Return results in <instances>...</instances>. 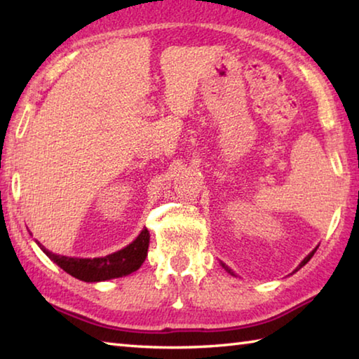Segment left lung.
Returning <instances> with one entry per match:
<instances>
[{
    "mask_svg": "<svg viewBox=\"0 0 359 359\" xmlns=\"http://www.w3.org/2000/svg\"><path fill=\"white\" fill-rule=\"evenodd\" d=\"M315 252H317V248H315V250H313L312 253H309V255H307V257L302 259V263L299 264V267H297V269H301V267H302L304 264H306V263H307V261H309V259H311V258L313 257V253H315ZM223 267H224V269H226V271L229 272V274H233V271H231V269H229V267H226V266H224V264H223ZM297 269H296V271H297ZM233 276H234V274H233Z\"/></svg>",
    "mask_w": 359,
    "mask_h": 359,
    "instance_id": "obj_1",
    "label": "left lung"
}]
</instances>
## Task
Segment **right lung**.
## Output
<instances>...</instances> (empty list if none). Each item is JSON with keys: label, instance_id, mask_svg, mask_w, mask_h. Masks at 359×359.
Instances as JSON below:
<instances>
[{"label": "right lung", "instance_id": "add662e5", "mask_svg": "<svg viewBox=\"0 0 359 359\" xmlns=\"http://www.w3.org/2000/svg\"><path fill=\"white\" fill-rule=\"evenodd\" d=\"M150 234L147 229H142L141 234L121 250L107 255L101 258H71L62 255L52 253L50 250L39 244L41 250L44 252L53 263H57L69 276L83 282H102L111 278L128 276L137 271L147 258Z\"/></svg>", "mask_w": 359, "mask_h": 359}]
</instances>
